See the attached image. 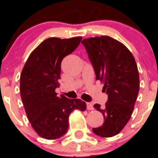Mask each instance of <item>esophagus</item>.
Instances as JSON below:
<instances>
[{
  "label": "esophagus",
  "instance_id": "34e87169",
  "mask_svg": "<svg viewBox=\"0 0 158 158\" xmlns=\"http://www.w3.org/2000/svg\"><path fill=\"white\" fill-rule=\"evenodd\" d=\"M86 106H87V109H88V110H94V106L92 103H90V102H87Z\"/></svg>",
  "mask_w": 158,
  "mask_h": 158
}]
</instances>
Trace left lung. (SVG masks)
Here are the masks:
<instances>
[{
  "instance_id": "8db88e82",
  "label": "left lung",
  "mask_w": 158,
  "mask_h": 158,
  "mask_svg": "<svg viewBox=\"0 0 158 158\" xmlns=\"http://www.w3.org/2000/svg\"><path fill=\"white\" fill-rule=\"evenodd\" d=\"M81 44L92 62L96 80L103 83L102 92L108 94L104 106H94L105 120L93 131L102 137H111L123 130L134 110L140 89L137 65L131 52L111 37L88 38Z\"/></svg>"
}]
</instances>
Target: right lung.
<instances>
[{"label":"right lung","instance_id":"obj_1","mask_svg":"<svg viewBox=\"0 0 158 158\" xmlns=\"http://www.w3.org/2000/svg\"><path fill=\"white\" fill-rule=\"evenodd\" d=\"M82 37L49 38L31 53L20 76V93L26 114L36 133L48 140L64 135L73 110L84 111L82 100L57 97L61 61L80 44Z\"/></svg>","mask_w":158,"mask_h":158}]
</instances>
